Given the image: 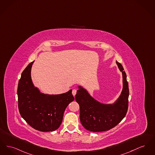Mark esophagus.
Masks as SVG:
<instances>
[{"instance_id":"obj_1","label":"esophagus","mask_w":155,"mask_h":155,"mask_svg":"<svg viewBox=\"0 0 155 155\" xmlns=\"http://www.w3.org/2000/svg\"><path fill=\"white\" fill-rule=\"evenodd\" d=\"M76 93H77V90H75V89H74L73 91H72V94H73V95H74V96H75V94H76Z\"/></svg>"}]
</instances>
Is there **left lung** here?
<instances>
[{
	"label": "left lung",
	"instance_id": "obj_1",
	"mask_svg": "<svg viewBox=\"0 0 155 155\" xmlns=\"http://www.w3.org/2000/svg\"><path fill=\"white\" fill-rule=\"evenodd\" d=\"M122 74V90L112 104H104L93 98L81 85L78 86L75 100L80 105V119L84 128L94 132L108 130L125 117L128 107L129 87L122 65L116 61Z\"/></svg>",
	"mask_w": 155,
	"mask_h": 155
}]
</instances>
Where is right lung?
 Returning <instances> with one entry per match:
<instances>
[{
    "label": "right lung",
    "instance_id": "add662e5",
    "mask_svg": "<svg viewBox=\"0 0 155 155\" xmlns=\"http://www.w3.org/2000/svg\"><path fill=\"white\" fill-rule=\"evenodd\" d=\"M35 61L21 73L18 87V107L21 117L34 129L53 131L60 126L65 109L74 100L72 90L60 94L41 92L31 80V70Z\"/></svg>",
    "mask_w": 155,
    "mask_h": 155
}]
</instances>
